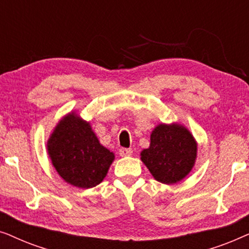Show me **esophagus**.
<instances>
[{"mask_svg": "<svg viewBox=\"0 0 249 249\" xmlns=\"http://www.w3.org/2000/svg\"><path fill=\"white\" fill-rule=\"evenodd\" d=\"M120 155L121 156H130V155H132V149L131 148H121Z\"/></svg>", "mask_w": 249, "mask_h": 249, "instance_id": "1", "label": "esophagus"}]
</instances>
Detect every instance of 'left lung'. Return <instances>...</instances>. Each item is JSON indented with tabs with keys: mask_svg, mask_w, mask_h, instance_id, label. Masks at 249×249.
<instances>
[{
	"mask_svg": "<svg viewBox=\"0 0 249 249\" xmlns=\"http://www.w3.org/2000/svg\"><path fill=\"white\" fill-rule=\"evenodd\" d=\"M197 158V142L182 124H161L151 134L149 147L141 159L155 180L172 185L192 171Z\"/></svg>",
	"mask_w": 249,
	"mask_h": 249,
	"instance_id": "8db88e82",
	"label": "left lung"
}]
</instances>
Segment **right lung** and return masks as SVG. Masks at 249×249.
<instances>
[{
  "label": "right lung",
  "instance_id": "1",
  "mask_svg": "<svg viewBox=\"0 0 249 249\" xmlns=\"http://www.w3.org/2000/svg\"><path fill=\"white\" fill-rule=\"evenodd\" d=\"M52 164L64 181L78 188H93L103 181L114 154L101 145L91 129L74 112L66 115L47 141Z\"/></svg>",
  "mask_w": 249,
  "mask_h": 249
}]
</instances>
